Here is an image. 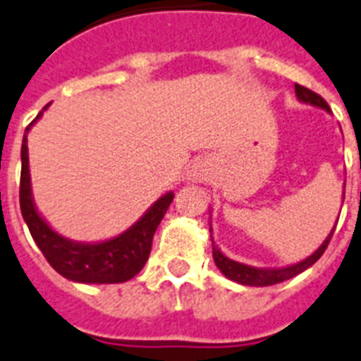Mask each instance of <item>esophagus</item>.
Returning <instances> with one entry per match:
<instances>
[{
	"label": "esophagus",
	"instance_id": "1",
	"mask_svg": "<svg viewBox=\"0 0 361 361\" xmlns=\"http://www.w3.org/2000/svg\"><path fill=\"white\" fill-rule=\"evenodd\" d=\"M213 174H215L213 163L209 159H198L187 171V180L198 181V183H207V181L213 180Z\"/></svg>",
	"mask_w": 361,
	"mask_h": 361
}]
</instances>
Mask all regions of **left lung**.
<instances>
[{"label": "left lung", "mask_w": 361, "mask_h": 361, "mask_svg": "<svg viewBox=\"0 0 361 361\" xmlns=\"http://www.w3.org/2000/svg\"><path fill=\"white\" fill-rule=\"evenodd\" d=\"M295 94H297L298 102L313 105V107H319V109L330 113V107H328L326 102H324L319 94H315L313 90L302 87V85L295 83ZM343 198H345V185H343ZM336 224H338V222H336ZM334 230H336V226L332 228V231L328 233V237L323 241V245L313 252L312 256H307L306 259L295 263V265L280 267V269H267V267L263 269V267H252V265H245V263L233 262V259H230V257L222 254L221 248L216 247L215 241H213V237H211V243H213V259H215V265L219 267V271H221L228 280H233V282L241 283V286H254V287L274 286V283L286 282V280H289V278L297 276V274L304 272L306 269H310L313 263L317 262L319 257L324 254V250H326L328 243H330V239H332ZM209 231H211V226H209Z\"/></svg>", "instance_id": "left-lung-1"}]
</instances>
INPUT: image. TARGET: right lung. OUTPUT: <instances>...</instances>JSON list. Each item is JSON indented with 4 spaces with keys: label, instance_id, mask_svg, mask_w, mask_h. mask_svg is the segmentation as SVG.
<instances>
[{
    "label": "right lung",
    "instance_id": "add662e5",
    "mask_svg": "<svg viewBox=\"0 0 361 361\" xmlns=\"http://www.w3.org/2000/svg\"><path fill=\"white\" fill-rule=\"evenodd\" d=\"M49 104L37 114V118L25 128L22 140V178H20V209L37 247L48 259V263L66 280L78 283H122L131 280L146 265L152 250L154 233L163 221L166 209L174 200V192L169 190L159 200H155L145 215L120 235L107 241L81 243L49 226L44 216L38 213L31 190L29 174L27 133Z\"/></svg>",
    "mask_w": 361,
    "mask_h": 361
}]
</instances>
